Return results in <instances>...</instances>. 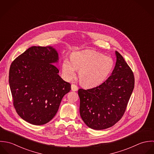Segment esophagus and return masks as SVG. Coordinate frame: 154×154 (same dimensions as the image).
Listing matches in <instances>:
<instances>
[{
  "label": "esophagus",
  "mask_w": 154,
  "mask_h": 154,
  "mask_svg": "<svg viewBox=\"0 0 154 154\" xmlns=\"http://www.w3.org/2000/svg\"><path fill=\"white\" fill-rule=\"evenodd\" d=\"M71 90L72 91H77L78 90V86L74 84L71 85Z\"/></svg>",
  "instance_id": "esophagus-1"
}]
</instances>
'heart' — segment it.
<instances>
[{
  "label": "heart",
  "mask_w": 154,
  "mask_h": 154,
  "mask_svg": "<svg viewBox=\"0 0 154 154\" xmlns=\"http://www.w3.org/2000/svg\"><path fill=\"white\" fill-rule=\"evenodd\" d=\"M114 62L109 57L93 50H84L74 53L71 61L64 60L62 72L67 79H72L77 69L79 78L83 85L96 86L102 83L114 68Z\"/></svg>",
  "instance_id": "b5f03b06"
}]
</instances>
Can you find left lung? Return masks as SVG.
<instances>
[{
  "mask_svg": "<svg viewBox=\"0 0 154 154\" xmlns=\"http://www.w3.org/2000/svg\"><path fill=\"white\" fill-rule=\"evenodd\" d=\"M114 69L103 83L89 89H79L80 114L94 130L113 126L123 116L134 86V74L123 57L116 51Z\"/></svg>",
  "mask_w": 154,
  "mask_h": 154,
  "instance_id": "8db88e82",
  "label": "left lung"
}]
</instances>
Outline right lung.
<instances>
[{
  "label": "right lung",
  "mask_w": 154,
  "mask_h": 154,
  "mask_svg": "<svg viewBox=\"0 0 154 154\" xmlns=\"http://www.w3.org/2000/svg\"><path fill=\"white\" fill-rule=\"evenodd\" d=\"M59 60L52 46H32L12 62L9 83L14 106L24 120L43 125L56 115L71 85L58 75Z\"/></svg>",
  "instance_id": "add662e5"
}]
</instances>
